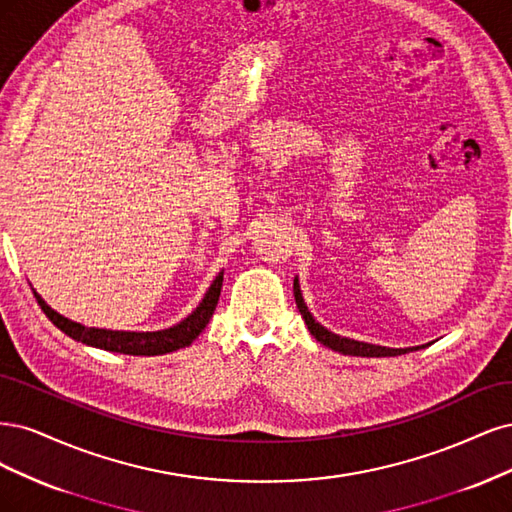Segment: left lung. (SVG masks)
<instances>
[{"instance_id": "8db88e82", "label": "left lung", "mask_w": 512, "mask_h": 512, "mask_svg": "<svg viewBox=\"0 0 512 512\" xmlns=\"http://www.w3.org/2000/svg\"><path fill=\"white\" fill-rule=\"evenodd\" d=\"M293 295H295V304H298L302 317L308 325V332L315 336L321 344L329 346L332 351H338L342 355H357V357H393V355H402V353H408L412 349H387V346H376V344H368V342H357V340H351V338H342V336H336L332 332H327V329L323 325H319L315 319H312V315L308 312L304 300H302V291H300V283L298 278L293 280ZM419 349V346H417Z\"/></svg>"}]
</instances>
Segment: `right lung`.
I'll return each mask as SVG.
<instances>
[{
	"label": "right lung",
	"instance_id": "obj_1",
	"mask_svg": "<svg viewBox=\"0 0 512 512\" xmlns=\"http://www.w3.org/2000/svg\"><path fill=\"white\" fill-rule=\"evenodd\" d=\"M221 287H223V272L212 280L204 300L185 321H180L174 327L161 329V332H112V329L85 327L61 317L59 312H55L51 306H48L36 291L34 295L44 315L72 340L95 346V349L123 353V355H166L178 349H185V346H189L197 336L202 334V329L208 325L214 308H217Z\"/></svg>",
	"mask_w": 512,
	"mask_h": 512
}]
</instances>
